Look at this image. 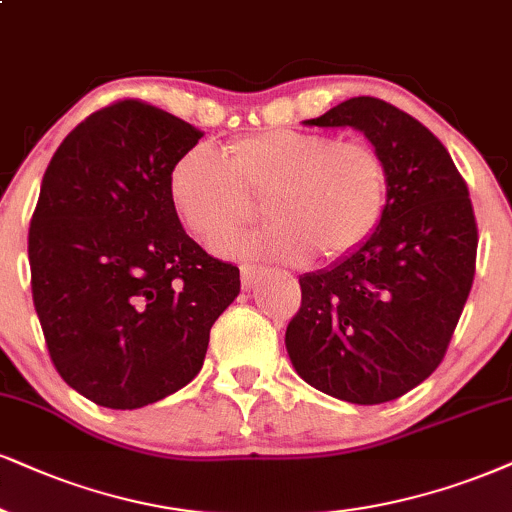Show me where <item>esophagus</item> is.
Here are the masks:
<instances>
[{
	"label": "esophagus",
	"mask_w": 512,
	"mask_h": 512,
	"mask_svg": "<svg viewBox=\"0 0 512 512\" xmlns=\"http://www.w3.org/2000/svg\"><path fill=\"white\" fill-rule=\"evenodd\" d=\"M239 273H242V287L244 289H251V287L256 285L258 275L263 273V268L251 266V263H242V266H239Z\"/></svg>",
	"instance_id": "1"
}]
</instances>
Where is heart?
Listing matches in <instances>:
<instances>
[{
	"instance_id": "1",
	"label": "heart",
	"mask_w": 512,
	"mask_h": 512,
	"mask_svg": "<svg viewBox=\"0 0 512 512\" xmlns=\"http://www.w3.org/2000/svg\"><path fill=\"white\" fill-rule=\"evenodd\" d=\"M170 204L199 242L216 246L254 216L261 197L270 223L246 251L277 261H342L382 225L389 173L380 149L325 132L263 130L239 137L225 156L192 147L168 178Z\"/></svg>"
}]
</instances>
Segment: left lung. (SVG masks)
<instances>
[{
  "mask_svg": "<svg viewBox=\"0 0 512 512\" xmlns=\"http://www.w3.org/2000/svg\"><path fill=\"white\" fill-rule=\"evenodd\" d=\"M306 123L365 132L387 163L389 194L368 244L299 277L301 306L285 344L311 387L375 406L444 361L475 280V211L449 151L406 111L353 97Z\"/></svg>",
  "mask_w": 512,
  "mask_h": 512,
  "instance_id": "8db88e82",
  "label": "left lung"
}]
</instances>
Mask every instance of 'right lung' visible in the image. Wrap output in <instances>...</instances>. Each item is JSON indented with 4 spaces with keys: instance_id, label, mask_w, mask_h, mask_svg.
Returning a JSON list of instances; mask_svg holds the SVG:
<instances>
[{
    "instance_id": "1",
    "label": "right lung",
    "mask_w": 512,
    "mask_h": 512,
    "mask_svg": "<svg viewBox=\"0 0 512 512\" xmlns=\"http://www.w3.org/2000/svg\"><path fill=\"white\" fill-rule=\"evenodd\" d=\"M204 132L142 99L94 111L44 170L30 287L68 387L132 410L199 375L239 268L206 254L170 204V170Z\"/></svg>"
}]
</instances>
